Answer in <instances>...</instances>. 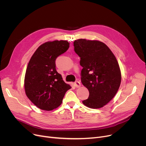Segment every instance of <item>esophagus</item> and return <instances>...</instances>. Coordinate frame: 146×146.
Here are the masks:
<instances>
[{"label": "esophagus", "mask_w": 146, "mask_h": 146, "mask_svg": "<svg viewBox=\"0 0 146 146\" xmlns=\"http://www.w3.org/2000/svg\"><path fill=\"white\" fill-rule=\"evenodd\" d=\"M74 85H75V87H76V88H79V87L81 86V83H80V82L76 81H75V82H74Z\"/></svg>", "instance_id": "esophagus-1"}]
</instances>
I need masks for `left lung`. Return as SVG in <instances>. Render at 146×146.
I'll list each match as a JSON object with an SVG mask.
<instances>
[{"instance_id":"left-lung-1","label":"left lung","mask_w":146,"mask_h":146,"mask_svg":"<svg viewBox=\"0 0 146 146\" xmlns=\"http://www.w3.org/2000/svg\"><path fill=\"white\" fill-rule=\"evenodd\" d=\"M74 51L81 58V82L89 91L82 101L88 108L98 109L109 103L116 94L121 83V72L115 55L104 42L78 39Z\"/></svg>"}]
</instances>
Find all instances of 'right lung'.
Masks as SVG:
<instances>
[{
	"mask_svg": "<svg viewBox=\"0 0 146 146\" xmlns=\"http://www.w3.org/2000/svg\"><path fill=\"white\" fill-rule=\"evenodd\" d=\"M69 47L66 40L46 42L38 47L29 61L25 78V92L40 109L49 111L58 108L71 88L55 68L56 58Z\"/></svg>",
	"mask_w": 146,
	"mask_h": 146,
	"instance_id": "obj_1",
	"label": "right lung"
}]
</instances>
